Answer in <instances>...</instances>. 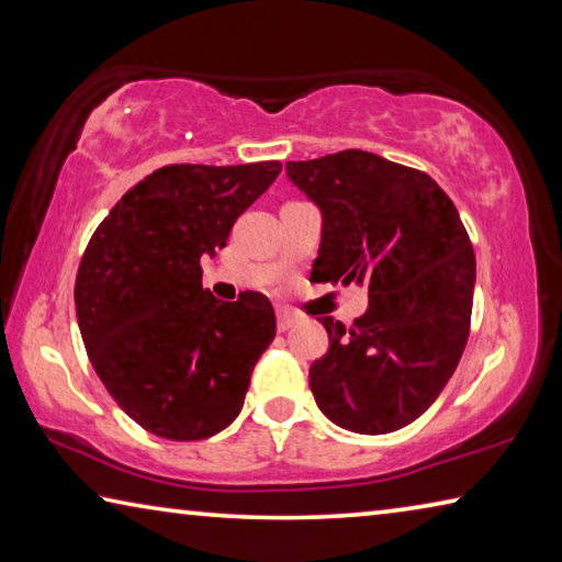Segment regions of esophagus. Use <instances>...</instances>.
<instances>
[{
    "instance_id": "34e87169",
    "label": "esophagus",
    "mask_w": 562,
    "mask_h": 562,
    "mask_svg": "<svg viewBox=\"0 0 562 562\" xmlns=\"http://www.w3.org/2000/svg\"><path fill=\"white\" fill-rule=\"evenodd\" d=\"M297 325V315H292L288 310H278V329L280 331H288Z\"/></svg>"
}]
</instances>
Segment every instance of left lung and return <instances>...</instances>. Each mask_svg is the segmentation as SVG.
I'll return each mask as SVG.
<instances>
[{
  "label": "left lung",
  "instance_id": "left-lung-1",
  "mask_svg": "<svg viewBox=\"0 0 562 562\" xmlns=\"http://www.w3.org/2000/svg\"><path fill=\"white\" fill-rule=\"evenodd\" d=\"M284 168L322 211L312 280L369 284V307L355 325L319 319L329 349L310 367L315 402L347 431L402 429L443 392L469 341V233L431 176L367 150Z\"/></svg>",
  "mask_w": 562,
  "mask_h": 562
}]
</instances>
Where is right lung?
<instances>
[{"label":"right lung","instance_id":"1","mask_svg":"<svg viewBox=\"0 0 562 562\" xmlns=\"http://www.w3.org/2000/svg\"><path fill=\"white\" fill-rule=\"evenodd\" d=\"M280 170V160L158 168L83 250L74 288L83 347L116 404L160 439L201 441L231 426L274 339L270 300H215L201 260Z\"/></svg>","mask_w":562,"mask_h":562}]
</instances>
